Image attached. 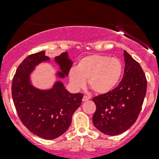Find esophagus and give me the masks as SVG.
Instances as JSON below:
<instances>
[{
	"label": "esophagus",
	"instance_id": "1",
	"mask_svg": "<svg viewBox=\"0 0 159 159\" xmlns=\"http://www.w3.org/2000/svg\"><path fill=\"white\" fill-rule=\"evenodd\" d=\"M89 100V98L88 97V96L86 95H84V97H83L82 98V102H87V101Z\"/></svg>",
	"mask_w": 159,
	"mask_h": 159
}]
</instances>
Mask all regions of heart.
<instances>
[{"mask_svg": "<svg viewBox=\"0 0 159 159\" xmlns=\"http://www.w3.org/2000/svg\"><path fill=\"white\" fill-rule=\"evenodd\" d=\"M123 64L118 57L91 54L80 59L69 71V81L73 89L89 88L97 94H106L118 84L122 76Z\"/></svg>", "mask_w": 159, "mask_h": 159, "instance_id": "heart-1", "label": "heart"}]
</instances>
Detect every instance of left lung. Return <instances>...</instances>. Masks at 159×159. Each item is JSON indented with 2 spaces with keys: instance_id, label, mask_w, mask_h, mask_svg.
I'll return each instance as SVG.
<instances>
[{
  "instance_id": "obj_1",
  "label": "left lung",
  "mask_w": 159,
  "mask_h": 159,
  "mask_svg": "<svg viewBox=\"0 0 159 159\" xmlns=\"http://www.w3.org/2000/svg\"><path fill=\"white\" fill-rule=\"evenodd\" d=\"M124 57V77L118 87L93 98L94 125L108 135L121 134L135 122L146 94L147 80L142 67L126 51Z\"/></svg>"
}]
</instances>
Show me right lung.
I'll return each mask as SVG.
<instances>
[{
  "instance_id": "1",
  "label": "right lung",
  "mask_w": 159,
  "mask_h": 159,
  "mask_svg": "<svg viewBox=\"0 0 159 159\" xmlns=\"http://www.w3.org/2000/svg\"><path fill=\"white\" fill-rule=\"evenodd\" d=\"M54 62L59 70L56 77L65 78L72 65L67 51L57 56ZM41 63H50L42 51L27 57L17 68L12 82V98L18 116L30 132L44 139L63 134L71 123L72 115L81 104L83 94H72L59 80L48 89L32 84L30 75Z\"/></svg>"
}]
</instances>
